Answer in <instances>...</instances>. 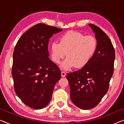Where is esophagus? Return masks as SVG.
<instances>
[{
	"label": "esophagus",
	"instance_id": "esophagus-1",
	"mask_svg": "<svg viewBox=\"0 0 124 124\" xmlns=\"http://www.w3.org/2000/svg\"><path fill=\"white\" fill-rule=\"evenodd\" d=\"M61 75H62V77H65L66 75V73L64 71H62L61 72Z\"/></svg>",
	"mask_w": 124,
	"mask_h": 124
}]
</instances>
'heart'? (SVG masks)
Returning a JSON list of instances; mask_svg holds the SVG:
<instances>
[{"label": "heart", "instance_id": "heart-1", "mask_svg": "<svg viewBox=\"0 0 124 124\" xmlns=\"http://www.w3.org/2000/svg\"><path fill=\"white\" fill-rule=\"evenodd\" d=\"M97 48V40L92 36H85L76 31H69L61 37L60 42H53L51 50L52 60L58 64L65 57L62 67L67 70L85 66L93 56ZM67 54H66V53Z\"/></svg>", "mask_w": 124, "mask_h": 124}]
</instances>
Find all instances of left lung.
<instances>
[{
  "label": "left lung",
  "mask_w": 124,
  "mask_h": 124,
  "mask_svg": "<svg viewBox=\"0 0 124 124\" xmlns=\"http://www.w3.org/2000/svg\"><path fill=\"white\" fill-rule=\"evenodd\" d=\"M89 25L97 39L96 50L85 66L66 76L71 101L84 110L96 106L107 93L115 58V49L108 35L99 27Z\"/></svg>",
  "instance_id": "1"
}]
</instances>
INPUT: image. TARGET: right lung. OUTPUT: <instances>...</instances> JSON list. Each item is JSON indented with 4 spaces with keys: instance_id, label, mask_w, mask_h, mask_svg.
<instances>
[{
    "instance_id": "add662e5",
    "label": "right lung",
    "mask_w": 124,
    "mask_h": 124,
    "mask_svg": "<svg viewBox=\"0 0 124 124\" xmlns=\"http://www.w3.org/2000/svg\"><path fill=\"white\" fill-rule=\"evenodd\" d=\"M62 31L37 24L22 35L14 48L12 75L15 92L32 108L40 109L48 104L61 77L60 68L49 58L48 44L53 34Z\"/></svg>"
}]
</instances>
